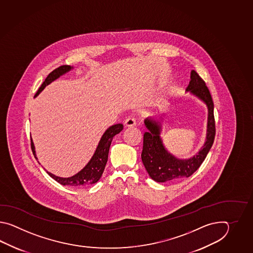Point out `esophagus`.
I'll return each instance as SVG.
<instances>
[{"mask_svg":"<svg viewBox=\"0 0 253 253\" xmlns=\"http://www.w3.org/2000/svg\"><path fill=\"white\" fill-rule=\"evenodd\" d=\"M124 124L126 127H133V126H134L136 125V121H135V119H134V118L129 117L128 119H126L125 120Z\"/></svg>","mask_w":253,"mask_h":253,"instance_id":"esophagus-1","label":"esophagus"}]
</instances>
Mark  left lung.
<instances>
[{
	"mask_svg": "<svg viewBox=\"0 0 253 253\" xmlns=\"http://www.w3.org/2000/svg\"><path fill=\"white\" fill-rule=\"evenodd\" d=\"M186 91L199 97L208 108L207 135L205 145L195 156L189 159H178L166 149L161 139L160 122L146 119L145 127L147 131L144 134V144L141 158L149 176L158 183H165L180 178L189 177L194 173L205 161L209 153L215 137V120L213 115V101L209 88L205 81L195 70L191 72V81L186 87Z\"/></svg>",
	"mask_w": 253,
	"mask_h": 253,
	"instance_id": "obj_1",
	"label": "left lung"
}]
</instances>
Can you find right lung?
<instances>
[{
  "mask_svg": "<svg viewBox=\"0 0 253 253\" xmlns=\"http://www.w3.org/2000/svg\"><path fill=\"white\" fill-rule=\"evenodd\" d=\"M71 69H72V67H70L69 65H63V66H60L59 68L55 69L53 71H51L48 74V77L45 79L42 86H40L38 91L35 94V97L38 96L40 92L42 91L45 86L55 80H57L60 76L65 74L66 72L70 71ZM123 127H124L123 125L117 124L108 127L106 130V132L104 133L101 139L98 143L97 149L95 151V154L92 156L90 161L87 163V165L81 170V172H78L77 174L71 176V177L68 178L59 177V176L54 175L51 172H47L48 175L62 185H68V186L78 187V188L86 187L90 184L97 183V181L101 177L105 167H106V164L108 162V151H109V147L111 145L112 139L116 134H119L123 130ZM31 145H32L33 156H35L36 159H38L36 157L35 147H34L33 139H31Z\"/></svg>",
  "mask_w": 253,
  "mask_h": 253,
  "instance_id": "1",
  "label": "right lung"
}]
</instances>
